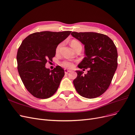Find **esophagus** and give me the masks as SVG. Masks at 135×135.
I'll list each match as a JSON object with an SVG mask.
<instances>
[{
  "label": "esophagus",
  "instance_id": "34e87169",
  "mask_svg": "<svg viewBox=\"0 0 135 135\" xmlns=\"http://www.w3.org/2000/svg\"><path fill=\"white\" fill-rule=\"evenodd\" d=\"M64 71H65V74H68V73L70 71V70H68V69H64Z\"/></svg>",
  "mask_w": 135,
  "mask_h": 135
}]
</instances>
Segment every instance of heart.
Returning <instances> with one entry per match:
<instances>
[{"instance_id": "1", "label": "heart", "mask_w": 135, "mask_h": 135, "mask_svg": "<svg viewBox=\"0 0 135 135\" xmlns=\"http://www.w3.org/2000/svg\"><path fill=\"white\" fill-rule=\"evenodd\" d=\"M80 44V43L78 41L76 40H72L71 42H70V45L71 46L74 48L76 45ZM61 47V44H60L59 46L57 47L56 48V52H59L60 49ZM62 66L65 68H68V69H70V68H72L73 66H74V64H73L72 62H70V61H65L64 62H62Z\"/></svg>"}]
</instances>
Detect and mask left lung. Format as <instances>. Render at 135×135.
Returning a JSON list of instances; mask_svg holds the SVG:
<instances>
[{
  "mask_svg": "<svg viewBox=\"0 0 135 135\" xmlns=\"http://www.w3.org/2000/svg\"><path fill=\"white\" fill-rule=\"evenodd\" d=\"M71 35L84 45L85 57L78 66L89 68L84 75L82 71H76L78 75L73 80L76 91L88 99L99 97L107 90L117 70L116 46L111 39L103 34L72 32Z\"/></svg>",
  "mask_w": 135,
  "mask_h": 135,
  "instance_id": "obj_1",
  "label": "left lung"
}]
</instances>
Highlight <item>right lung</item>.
Instances as JSON below:
<instances>
[{"label":"right lung","mask_w":135,"mask_h":135,"mask_svg":"<svg viewBox=\"0 0 135 135\" xmlns=\"http://www.w3.org/2000/svg\"><path fill=\"white\" fill-rule=\"evenodd\" d=\"M71 32H36L22 41L17 54L18 71L24 85L32 96L47 99L57 90L65 75L64 70L57 66L50 70L45 65L52 61L57 47Z\"/></svg>","instance_id":"1"}]
</instances>
